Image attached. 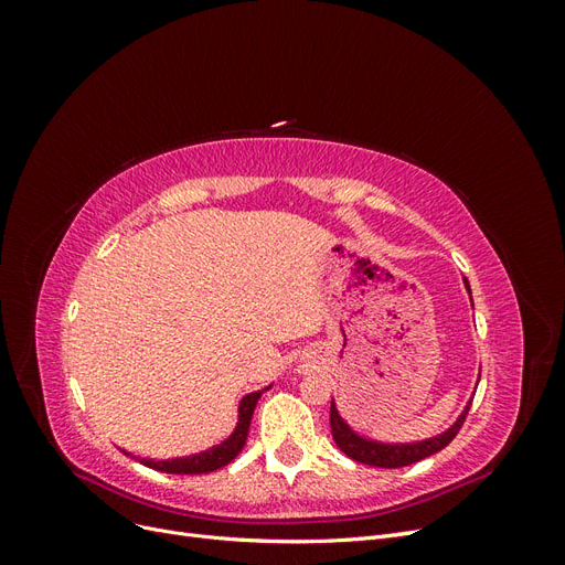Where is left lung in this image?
<instances>
[{
    "label": "left lung",
    "instance_id": "8db88e82",
    "mask_svg": "<svg viewBox=\"0 0 565 565\" xmlns=\"http://www.w3.org/2000/svg\"><path fill=\"white\" fill-rule=\"evenodd\" d=\"M465 285L469 289L467 280H465ZM469 407H471V403L467 405L465 413L459 415V419L450 426L446 434H440V436L429 438V440H422V443H407V446H386V443H374V440H367V438H361L358 434H353L349 429V424L339 417L334 401L330 405V426H332L334 443L347 457L361 461V465H367V467L398 469V467L415 465V461H419L424 457H431L438 450L446 448L448 443H452V438L457 436V431L461 429V424H465V419L469 415Z\"/></svg>",
    "mask_w": 565,
    "mask_h": 565
}]
</instances>
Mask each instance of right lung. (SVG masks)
Instances as JSON below:
<instances>
[{
  "mask_svg": "<svg viewBox=\"0 0 565 565\" xmlns=\"http://www.w3.org/2000/svg\"><path fill=\"white\" fill-rule=\"evenodd\" d=\"M262 398V391L256 393H247L241 403V419H237L235 431L231 434L228 440L221 443V446L204 450L200 455H191V457H179V459H164V461H156V459H141V465L156 469V471H164V473H210L216 471L221 467H226L228 461H233L245 448L247 443V434H249V422L254 415L256 401Z\"/></svg>",
  "mask_w": 565,
  "mask_h": 565,
  "instance_id": "add662e5",
  "label": "right lung"
}]
</instances>
